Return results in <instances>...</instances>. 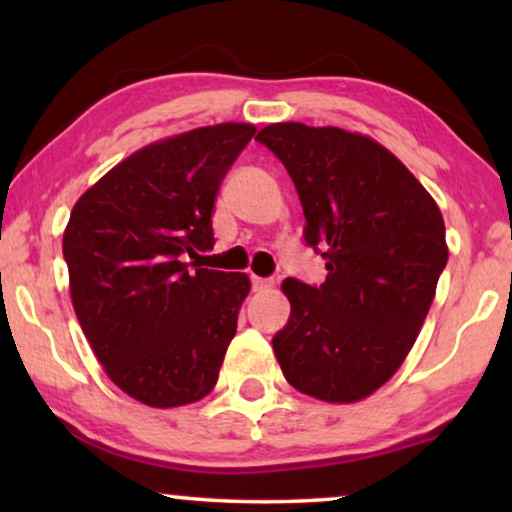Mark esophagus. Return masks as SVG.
I'll list each match as a JSON object with an SVG mask.
<instances>
[{"label":"esophagus","mask_w":512,"mask_h":512,"mask_svg":"<svg viewBox=\"0 0 512 512\" xmlns=\"http://www.w3.org/2000/svg\"><path fill=\"white\" fill-rule=\"evenodd\" d=\"M272 279H265V277H251V289L254 291H268V289H272Z\"/></svg>","instance_id":"34e87169"}]
</instances>
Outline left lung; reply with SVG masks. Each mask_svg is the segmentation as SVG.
Wrapping results in <instances>:
<instances>
[{"label":"left lung","mask_w":512,"mask_h":512,"mask_svg":"<svg viewBox=\"0 0 512 512\" xmlns=\"http://www.w3.org/2000/svg\"><path fill=\"white\" fill-rule=\"evenodd\" d=\"M256 139L282 160L321 247L326 282L284 279L291 317L272 349L293 389L326 403L375 394L415 345L447 263L429 191L361 132L270 123Z\"/></svg>","instance_id":"1"}]
</instances>
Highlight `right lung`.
Wrapping results in <instances>:
<instances>
[{
    "label": "right lung",
    "mask_w": 512,
    "mask_h": 512,
    "mask_svg": "<svg viewBox=\"0 0 512 512\" xmlns=\"http://www.w3.org/2000/svg\"><path fill=\"white\" fill-rule=\"evenodd\" d=\"M254 132L219 123L158 139L69 214L62 254L76 319L109 380L149 408L205 398L235 338L249 277L188 270L184 258L214 247L216 193Z\"/></svg>",
    "instance_id": "1"
}]
</instances>
